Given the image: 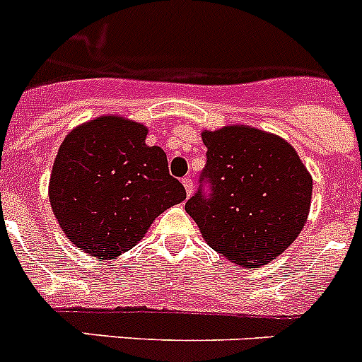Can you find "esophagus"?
Masks as SVG:
<instances>
[{
  "label": "esophagus",
  "instance_id": "esophagus-1",
  "mask_svg": "<svg viewBox=\"0 0 362 362\" xmlns=\"http://www.w3.org/2000/svg\"><path fill=\"white\" fill-rule=\"evenodd\" d=\"M183 187H185V190H187V196L190 197L192 192H194V181H192L190 177H185L183 179Z\"/></svg>",
  "mask_w": 362,
  "mask_h": 362
}]
</instances>
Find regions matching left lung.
<instances>
[{
    "mask_svg": "<svg viewBox=\"0 0 362 362\" xmlns=\"http://www.w3.org/2000/svg\"><path fill=\"white\" fill-rule=\"evenodd\" d=\"M206 166L185 210L204 241L241 267H263L297 239L312 201V175L276 134L232 124L201 134ZM211 185L204 194L202 183Z\"/></svg>",
    "mask_w": 362,
    "mask_h": 362,
    "instance_id": "8db88e82",
    "label": "left lung"
}]
</instances>
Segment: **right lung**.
<instances>
[{
    "instance_id": "add662e5",
    "label": "right lung",
    "mask_w": 362,
    "mask_h": 362,
    "mask_svg": "<svg viewBox=\"0 0 362 362\" xmlns=\"http://www.w3.org/2000/svg\"><path fill=\"white\" fill-rule=\"evenodd\" d=\"M145 124L101 116L66 134L49 183L63 233L92 257L116 259L145 238L153 219L187 199L166 153L145 143Z\"/></svg>"
}]
</instances>
